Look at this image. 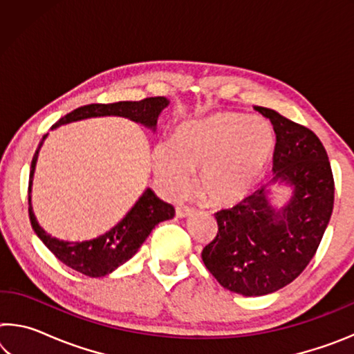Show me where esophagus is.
I'll use <instances>...</instances> for the list:
<instances>
[{"instance_id": "obj_1", "label": "esophagus", "mask_w": 354, "mask_h": 354, "mask_svg": "<svg viewBox=\"0 0 354 354\" xmlns=\"http://www.w3.org/2000/svg\"><path fill=\"white\" fill-rule=\"evenodd\" d=\"M192 212V209L189 207V206H179V207H176V215L179 218H183V217H187V215H190Z\"/></svg>"}]
</instances>
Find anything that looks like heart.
<instances>
[{
  "label": "heart",
  "mask_w": 354,
  "mask_h": 354,
  "mask_svg": "<svg viewBox=\"0 0 354 354\" xmlns=\"http://www.w3.org/2000/svg\"><path fill=\"white\" fill-rule=\"evenodd\" d=\"M274 147L266 120L218 112L181 124L175 142H160L153 151L159 183L171 196L192 185V170H201V190L214 203L241 200L266 169Z\"/></svg>",
  "instance_id": "heart-1"
}]
</instances>
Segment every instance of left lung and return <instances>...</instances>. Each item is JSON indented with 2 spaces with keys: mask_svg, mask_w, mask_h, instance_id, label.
<instances>
[{
  "mask_svg": "<svg viewBox=\"0 0 354 354\" xmlns=\"http://www.w3.org/2000/svg\"><path fill=\"white\" fill-rule=\"evenodd\" d=\"M277 134L273 181L293 195L274 209L261 187L231 209L215 214L218 232L203 248V262L225 289L245 297L277 292L298 278L325 234L334 206V178L325 147L303 124L256 106Z\"/></svg>",
  "mask_w": 354,
  "mask_h": 354,
  "instance_id": "obj_1",
  "label": "left lung"
}]
</instances>
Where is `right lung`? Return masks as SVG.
Instances as JSON below:
<instances>
[{
    "mask_svg": "<svg viewBox=\"0 0 354 354\" xmlns=\"http://www.w3.org/2000/svg\"><path fill=\"white\" fill-rule=\"evenodd\" d=\"M167 106H169V101L164 97H151L140 101H118V103L111 104H87L77 107L73 112L64 115L53 128L82 118L118 115L127 117L133 120V122L142 123L145 127L154 129L160 111ZM45 137L46 136L41 137L40 145ZM39 148L32 158L31 173H29V220H31L35 234L46 245V248L59 261L65 263L67 267L73 268V270L91 278L106 277V274L112 273L115 268H118L122 263L131 259L137 253V250L145 242V239L149 236V232L153 231L156 225L164 220H170L175 217V209H173V206L159 200L151 189H147L143 192L139 201L136 203L134 207L124 215V218L113 226L111 231H107L106 234L87 242H64L56 237H51L41 230L37 220H35L31 207V196H29Z\"/></svg>",
    "mask_w": 354,
    "mask_h": 354,
    "instance_id": "right-lung-1",
    "label": "right lung"
}]
</instances>
